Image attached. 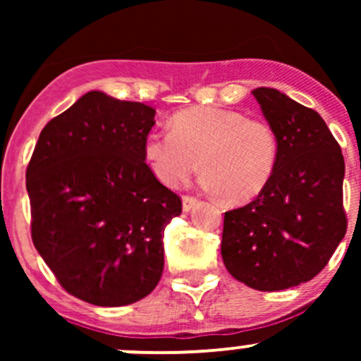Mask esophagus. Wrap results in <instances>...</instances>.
Returning <instances> with one entry per match:
<instances>
[{
	"label": "esophagus",
	"instance_id": "obj_1",
	"mask_svg": "<svg viewBox=\"0 0 361 361\" xmlns=\"http://www.w3.org/2000/svg\"><path fill=\"white\" fill-rule=\"evenodd\" d=\"M197 204H198L197 197H190V195H185V197H183V210H185V212L192 210Z\"/></svg>",
	"mask_w": 361,
	"mask_h": 361
}]
</instances>
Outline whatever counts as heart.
I'll use <instances>...</instances> for the list:
<instances>
[{
	"instance_id": "obj_1",
	"label": "heart",
	"mask_w": 361,
	"mask_h": 361,
	"mask_svg": "<svg viewBox=\"0 0 361 361\" xmlns=\"http://www.w3.org/2000/svg\"><path fill=\"white\" fill-rule=\"evenodd\" d=\"M279 151L276 132L267 120L219 106L176 111L171 128L149 132L144 140V156L157 180L180 186L202 163L204 185L233 204L263 192Z\"/></svg>"
}]
</instances>
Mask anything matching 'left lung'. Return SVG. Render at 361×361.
<instances>
[{"mask_svg":"<svg viewBox=\"0 0 361 361\" xmlns=\"http://www.w3.org/2000/svg\"><path fill=\"white\" fill-rule=\"evenodd\" d=\"M279 137L271 180L255 200L224 215L227 271L275 292L312 280L346 234L345 159L321 115L273 88L252 91Z\"/></svg>","mask_w":361,"mask_h":361,"instance_id":"obj_1","label":"left lung"}]
</instances>
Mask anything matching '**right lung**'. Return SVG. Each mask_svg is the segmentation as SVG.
<instances>
[{
  "instance_id": "right-lung-1",
  "label": "right lung",
  "mask_w": 361,
  "mask_h": 361,
  "mask_svg": "<svg viewBox=\"0 0 361 361\" xmlns=\"http://www.w3.org/2000/svg\"><path fill=\"white\" fill-rule=\"evenodd\" d=\"M156 110L90 91L40 132L27 166L32 241L61 287L102 307L149 295L181 198L146 164Z\"/></svg>"
}]
</instances>
